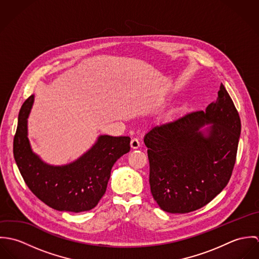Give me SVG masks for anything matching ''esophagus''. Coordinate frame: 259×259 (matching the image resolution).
Here are the masks:
<instances>
[{
  "instance_id": "esophagus-1",
  "label": "esophagus",
  "mask_w": 259,
  "mask_h": 259,
  "mask_svg": "<svg viewBox=\"0 0 259 259\" xmlns=\"http://www.w3.org/2000/svg\"><path fill=\"white\" fill-rule=\"evenodd\" d=\"M131 147L133 149H137V148H140L141 147L140 141L138 139H133L132 142H131Z\"/></svg>"
}]
</instances>
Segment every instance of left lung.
Segmentation results:
<instances>
[{"label": "left lung", "instance_id": "left-lung-1", "mask_svg": "<svg viewBox=\"0 0 259 259\" xmlns=\"http://www.w3.org/2000/svg\"><path fill=\"white\" fill-rule=\"evenodd\" d=\"M205 124L211 125L204 130ZM240 117L224 85L205 111H193L145 136L149 185L158 206L187 213L210 202L228 184L236 159Z\"/></svg>", "mask_w": 259, "mask_h": 259}]
</instances>
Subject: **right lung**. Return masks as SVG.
Returning <instances> with one entry per match:
<instances>
[{
  "instance_id": "obj_1",
  "label": "right lung",
  "mask_w": 259,
  "mask_h": 259,
  "mask_svg": "<svg viewBox=\"0 0 259 259\" xmlns=\"http://www.w3.org/2000/svg\"><path fill=\"white\" fill-rule=\"evenodd\" d=\"M34 103L23 104L14 138V157L31 191L39 200L60 211L81 212L94 208L107 190L114 162L131 149L130 137L100 136L76 160L65 165L42 161L28 139V117Z\"/></svg>"
}]
</instances>
